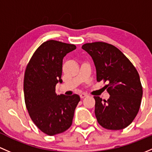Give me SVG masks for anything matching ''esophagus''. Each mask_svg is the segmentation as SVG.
<instances>
[{"label":"esophagus","instance_id":"1","mask_svg":"<svg viewBox=\"0 0 152 152\" xmlns=\"http://www.w3.org/2000/svg\"><path fill=\"white\" fill-rule=\"evenodd\" d=\"M88 96L87 94H85V93H82L80 94V96L81 99H83L84 97H86V96Z\"/></svg>","mask_w":152,"mask_h":152}]
</instances>
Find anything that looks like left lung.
Segmentation results:
<instances>
[{"label":"left lung","mask_w":152,"mask_h":152,"mask_svg":"<svg viewBox=\"0 0 152 152\" xmlns=\"http://www.w3.org/2000/svg\"><path fill=\"white\" fill-rule=\"evenodd\" d=\"M82 49L91 56L96 70V80L107 82L110 98L95 99V115L102 127L112 130L129 126L138 113L143 88L135 67L121 50L102 42L84 44Z\"/></svg>","instance_id":"left-lung-1"}]
</instances>
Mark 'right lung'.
I'll return each instance as SVG.
<instances>
[{
  "mask_svg": "<svg viewBox=\"0 0 152 152\" xmlns=\"http://www.w3.org/2000/svg\"><path fill=\"white\" fill-rule=\"evenodd\" d=\"M76 49L72 44L49 40L37 49L25 72V102L31 118L44 133L55 135L67 130L80 98L57 95L56 86L62 83L64 57Z\"/></svg>",
  "mask_w": 152,
  "mask_h": 152,
  "instance_id": "1",
  "label": "right lung"
}]
</instances>
